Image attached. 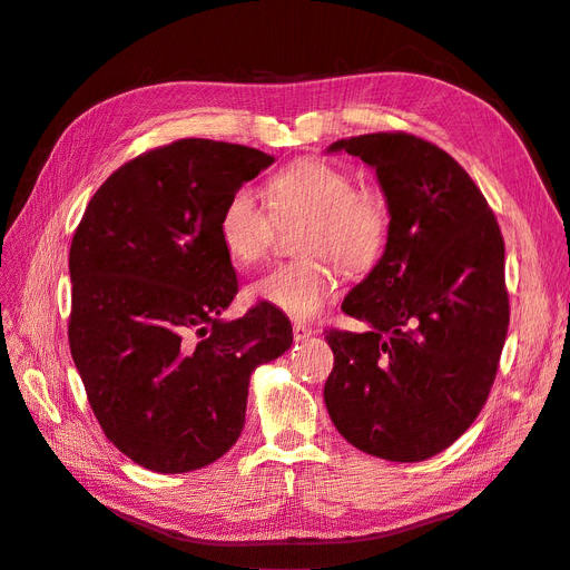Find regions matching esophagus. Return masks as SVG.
Returning a JSON list of instances; mask_svg holds the SVG:
<instances>
[{
    "label": "esophagus",
    "mask_w": 570,
    "mask_h": 570,
    "mask_svg": "<svg viewBox=\"0 0 570 570\" xmlns=\"http://www.w3.org/2000/svg\"><path fill=\"white\" fill-rule=\"evenodd\" d=\"M316 331L312 325H306V323H302V321H297L295 325H292V335H295V340L297 342H304V340H308L312 337Z\"/></svg>",
    "instance_id": "obj_1"
}]
</instances>
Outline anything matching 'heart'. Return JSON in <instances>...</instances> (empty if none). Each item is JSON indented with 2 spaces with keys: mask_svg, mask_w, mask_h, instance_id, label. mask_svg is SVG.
I'll return each instance as SVG.
<instances>
[{
  "mask_svg": "<svg viewBox=\"0 0 570 570\" xmlns=\"http://www.w3.org/2000/svg\"><path fill=\"white\" fill-rule=\"evenodd\" d=\"M266 202L239 185L218 214L220 247L237 266H254L268 256L275 220L304 216L295 262L275 266L258 278L249 295L285 316L308 321L335 299L342 285L337 263L352 275L368 273L381 262L392 212L377 187L356 185L350 170L321 159H302L271 176Z\"/></svg>",
  "mask_w": 570,
  "mask_h": 570,
  "instance_id": "1",
  "label": "heart"
}]
</instances>
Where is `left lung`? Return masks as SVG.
Returning <instances> with one entry per match:
<instances>
[{
	"mask_svg": "<svg viewBox=\"0 0 570 570\" xmlns=\"http://www.w3.org/2000/svg\"><path fill=\"white\" fill-rule=\"evenodd\" d=\"M375 168L392 212L381 262L331 327L325 406L340 435L387 461H423L485 406L509 331L504 237L480 187L438 145L402 130L340 140Z\"/></svg>",
	"mask_w": 570,
	"mask_h": 570,
	"instance_id": "obj_1",
	"label": "left lung"
}]
</instances>
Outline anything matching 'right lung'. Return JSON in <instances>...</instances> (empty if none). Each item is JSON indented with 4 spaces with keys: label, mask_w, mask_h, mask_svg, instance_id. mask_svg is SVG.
<instances>
[{
    "label": "right lung",
    "mask_w": 570,
    "mask_h": 570,
    "mask_svg": "<svg viewBox=\"0 0 570 570\" xmlns=\"http://www.w3.org/2000/svg\"><path fill=\"white\" fill-rule=\"evenodd\" d=\"M268 154L185 137L101 183L68 254V344L109 442L157 473L204 469L245 428L249 375L292 344L283 312L220 321L237 275L218 239L235 187Z\"/></svg>",
    "instance_id": "add662e5"
}]
</instances>
